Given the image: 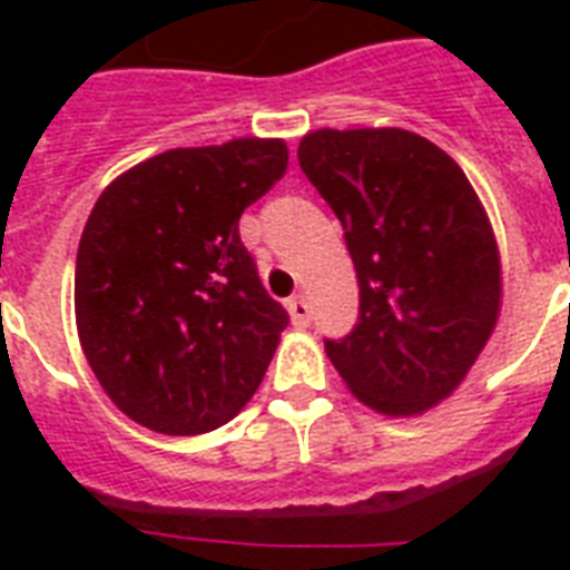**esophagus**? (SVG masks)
<instances>
[{
  "instance_id": "obj_1",
  "label": "esophagus",
  "mask_w": 570,
  "mask_h": 570,
  "mask_svg": "<svg viewBox=\"0 0 570 570\" xmlns=\"http://www.w3.org/2000/svg\"><path fill=\"white\" fill-rule=\"evenodd\" d=\"M286 311H289V320H293L295 328H307L311 325V304L304 295H295L286 302Z\"/></svg>"
}]
</instances>
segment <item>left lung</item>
I'll return each instance as SVG.
<instances>
[{"label": "left lung", "instance_id": "8db88e82", "mask_svg": "<svg viewBox=\"0 0 570 570\" xmlns=\"http://www.w3.org/2000/svg\"><path fill=\"white\" fill-rule=\"evenodd\" d=\"M298 165L346 230L361 316L325 355L352 396L384 416L450 399L503 304L494 227L459 163L399 127L313 129Z\"/></svg>", "mask_w": 570, "mask_h": 570}]
</instances>
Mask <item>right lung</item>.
Masks as SVG:
<instances>
[{"instance_id": "right-lung-1", "label": "right lung", "mask_w": 570, "mask_h": 570, "mask_svg": "<svg viewBox=\"0 0 570 570\" xmlns=\"http://www.w3.org/2000/svg\"><path fill=\"white\" fill-rule=\"evenodd\" d=\"M286 165L284 138L177 147L97 197L76 254V331L106 396L150 432H213L257 393L289 320L239 215Z\"/></svg>"}]
</instances>
